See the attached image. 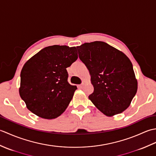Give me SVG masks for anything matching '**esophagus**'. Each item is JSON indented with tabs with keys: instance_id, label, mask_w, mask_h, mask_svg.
Here are the masks:
<instances>
[{
	"instance_id": "1",
	"label": "esophagus",
	"mask_w": 156,
	"mask_h": 156,
	"mask_svg": "<svg viewBox=\"0 0 156 156\" xmlns=\"http://www.w3.org/2000/svg\"><path fill=\"white\" fill-rule=\"evenodd\" d=\"M86 84V82L85 81H82V84L79 86V87H80V88H83V87Z\"/></svg>"
}]
</instances>
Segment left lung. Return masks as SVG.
I'll return each instance as SVG.
<instances>
[{"label":"left lung","mask_w":156,"mask_h":156,"mask_svg":"<svg viewBox=\"0 0 156 156\" xmlns=\"http://www.w3.org/2000/svg\"><path fill=\"white\" fill-rule=\"evenodd\" d=\"M76 48L94 87L89 99L108 117L125 111L137 90V80L130 59L103 41L85 43Z\"/></svg>","instance_id":"left-lung-1"}]
</instances>
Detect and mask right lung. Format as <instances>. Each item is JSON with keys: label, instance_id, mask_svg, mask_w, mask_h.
Masks as SVG:
<instances>
[{"label": "right lung", "instance_id": "right-lung-1", "mask_svg": "<svg viewBox=\"0 0 156 156\" xmlns=\"http://www.w3.org/2000/svg\"><path fill=\"white\" fill-rule=\"evenodd\" d=\"M77 59L76 47L55 45L27 61L21 69L19 94L29 111L45 119L65 111L77 89L68 83L66 68Z\"/></svg>", "mask_w": 156, "mask_h": 156}]
</instances>
